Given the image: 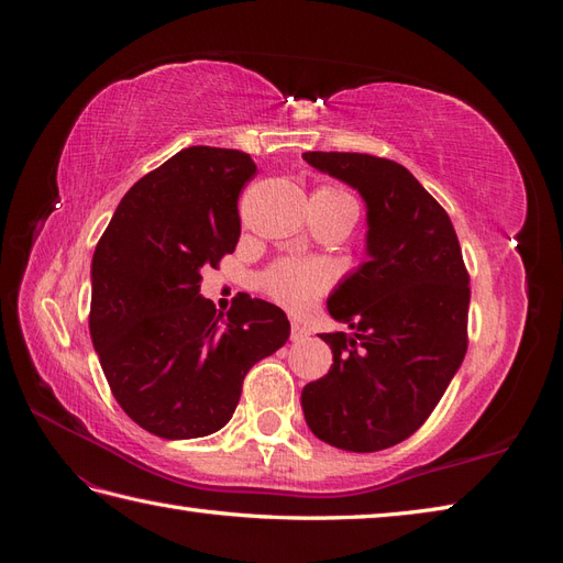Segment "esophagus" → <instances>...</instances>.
I'll use <instances>...</instances> for the list:
<instances>
[{"mask_svg":"<svg viewBox=\"0 0 563 563\" xmlns=\"http://www.w3.org/2000/svg\"><path fill=\"white\" fill-rule=\"evenodd\" d=\"M310 335V329L305 327L302 321H291V340L294 343H300V340H305Z\"/></svg>","mask_w":563,"mask_h":563,"instance_id":"esophagus-1","label":"esophagus"}]
</instances>
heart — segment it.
I'll return each instance as SVG.
<instances>
[{
  "label": "heart",
  "instance_id": "b5f03b06",
  "mask_svg": "<svg viewBox=\"0 0 563 563\" xmlns=\"http://www.w3.org/2000/svg\"><path fill=\"white\" fill-rule=\"evenodd\" d=\"M319 192L331 197L333 201L352 203L356 209L354 199L343 190H335V187H321ZM331 284H333V269L327 263L310 261V258L277 261L263 275L265 294L269 298H275L277 302H282L288 310L310 308V305L327 291Z\"/></svg>",
  "mask_w": 563,
  "mask_h": 563
}]
</instances>
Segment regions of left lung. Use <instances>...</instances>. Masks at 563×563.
I'll return each mask as SVG.
<instances>
[{"mask_svg": "<svg viewBox=\"0 0 563 563\" xmlns=\"http://www.w3.org/2000/svg\"><path fill=\"white\" fill-rule=\"evenodd\" d=\"M317 172L366 201L368 261L338 284L329 314L352 333H319L333 364L302 387L314 437L373 453L430 418L467 352L470 275L449 213L401 164L360 152H305Z\"/></svg>", "mask_w": 563, "mask_h": 563, "instance_id": "8db88e82", "label": "left lung"}]
</instances>
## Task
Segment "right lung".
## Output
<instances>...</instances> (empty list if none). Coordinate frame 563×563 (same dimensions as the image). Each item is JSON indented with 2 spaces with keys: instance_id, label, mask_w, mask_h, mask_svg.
I'll list each match as a JSON object with an SVG mask.
<instances>
[{
  "instance_id": "right-lung-1",
  "label": "right lung",
  "mask_w": 563,
  "mask_h": 563,
  "mask_svg": "<svg viewBox=\"0 0 563 563\" xmlns=\"http://www.w3.org/2000/svg\"><path fill=\"white\" fill-rule=\"evenodd\" d=\"M255 176L240 150L195 145L135 183L93 251L89 331L117 404L162 439L218 432L249 368L291 333L277 305L230 312L199 294L242 234L236 201Z\"/></svg>"
}]
</instances>
